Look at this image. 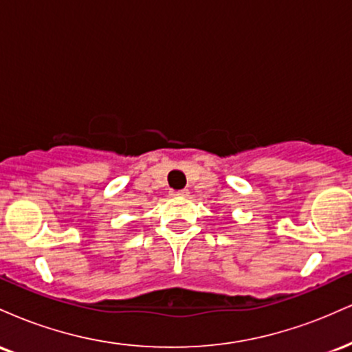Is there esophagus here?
<instances>
[{"label": "esophagus", "mask_w": 352, "mask_h": 352, "mask_svg": "<svg viewBox=\"0 0 352 352\" xmlns=\"http://www.w3.org/2000/svg\"><path fill=\"white\" fill-rule=\"evenodd\" d=\"M170 195L173 199H185V197H188V190H172Z\"/></svg>", "instance_id": "34e87169"}]
</instances>
